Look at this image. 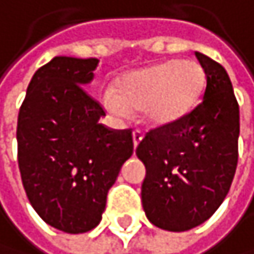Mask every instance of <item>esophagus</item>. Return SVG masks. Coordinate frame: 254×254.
Returning <instances> with one entry per match:
<instances>
[{
	"label": "esophagus",
	"instance_id": "1",
	"mask_svg": "<svg viewBox=\"0 0 254 254\" xmlns=\"http://www.w3.org/2000/svg\"><path fill=\"white\" fill-rule=\"evenodd\" d=\"M132 138H134V146L140 143V140L143 138V131L142 129H134L132 131Z\"/></svg>",
	"mask_w": 254,
	"mask_h": 254
}]
</instances>
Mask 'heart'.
Listing matches in <instances>:
<instances>
[{"instance_id": "1", "label": "heart", "mask_w": 254, "mask_h": 254, "mask_svg": "<svg viewBox=\"0 0 254 254\" xmlns=\"http://www.w3.org/2000/svg\"><path fill=\"white\" fill-rule=\"evenodd\" d=\"M203 88V72L191 60L165 62L123 74L116 89L102 92L103 106L117 117L142 111L148 122L168 125L194 108Z\"/></svg>"}]
</instances>
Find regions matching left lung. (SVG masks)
<instances>
[{
  "label": "left lung",
  "mask_w": 254,
  "mask_h": 254,
  "mask_svg": "<svg viewBox=\"0 0 254 254\" xmlns=\"http://www.w3.org/2000/svg\"><path fill=\"white\" fill-rule=\"evenodd\" d=\"M205 72L202 102L188 114L149 129L135 148L146 166L142 205L151 224L187 231L221 206L238 166L239 105L227 70L196 52Z\"/></svg>",
  "instance_id": "left-lung-1"
}]
</instances>
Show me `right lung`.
I'll return each instance as SVG.
<instances>
[{
  "instance_id": "1",
  "label": "right lung",
  "mask_w": 254,
  "mask_h": 254,
  "mask_svg": "<svg viewBox=\"0 0 254 254\" xmlns=\"http://www.w3.org/2000/svg\"><path fill=\"white\" fill-rule=\"evenodd\" d=\"M97 58L55 57L33 74L19 108L18 166L33 210L51 227L78 235L98 225L106 196L134 151L131 129H112L83 84Z\"/></svg>"
}]
</instances>
